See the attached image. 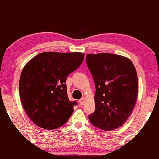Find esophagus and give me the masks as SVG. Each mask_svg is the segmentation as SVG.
<instances>
[{"label":"esophagus","instance_id":"esophagus-1","mask_svg":"<svg viewBox=\"0 0 159 159\" xmlns=\"http://www.w3.org/2000/svg\"><path fill=\"white\" fill-rule=\"evenodd\" d=\"M85 102H86V98H85V97H82L81 99L79 100V102H80V105L84 104L85 103Z\"/></svg>","mask_w":159,"mask_h":159}]
</instances>
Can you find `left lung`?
<instances>
[{
	"label": "left lung",
	"instance_id": "obj_1",
	"mask_svg": "<svg viewBox=\"0 0 159 159\" xmlns=\"http://www.w3.org/2000/svg\"><path fill=\"white\" fill-rule=\"evenodd\" d=\"M86 62L96 87L91 123L104 131L120 127L127 120L138 97L136 68L129 58L111 53L87 54Z\"/></svg>",
	"mask_w": 159,
	"mask_h": 159
}]
</instances>
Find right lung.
<instances>
[{
  "mask_svg": "<svg viewBox=\"0 0 159 159\" xmlns=\"http://www.w3.org/2000/svg\"><path fill=\"white\" fill-rule=\"evenodd\" d=\"M82 52H44L29 61L19 81L21 103L26 114L39 127L55 129L65 124L76 102L67 97V77L80 67Z\"/></svg>",
  "mask_w": 159,
  "mask_h": 159,
  "instance_id": "add662e5",
  "label": "right lung"
}]
</instances>
